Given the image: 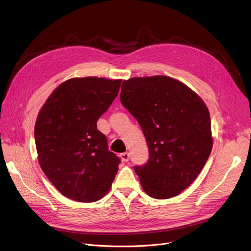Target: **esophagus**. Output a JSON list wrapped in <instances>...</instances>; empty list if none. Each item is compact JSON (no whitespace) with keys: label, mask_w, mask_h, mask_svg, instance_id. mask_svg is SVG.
Here are the masks:
<instances>
[{"label":"esophagus","mask_w":251,"mask_h":251,"mask_svg":"<svg viewBox=\"0 0 251 251\" xmlns=\"http://www.w3.org/2000/svg\"><path fill=\"white\" fill-rule=\"evenodd\" d=\"M120 157H121V160L123 161V162H128L129 161V157H130V154H129V152H122L121 154H120Z\"/></svg>","instance_id":"esophagus-1"}]
</instances>
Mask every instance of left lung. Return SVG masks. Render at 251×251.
Returning a JSON list of instances; mask_svg holds the SVG:
<instances>
[{
  "label": "left lung",
  "instance_id": "1",
  "mask_svg": "<svg viewBox=\"0 0 251 251\" xmlns=\"http://www.w3.org/2000/svg\"><path fill=\"white\" fill-rule=\"evenodd\" d=\"M120 100L149 147L148 163L134 167L143 190L156 200L178 195L201 172L213 149L205 103L187 85L163 75L124 80Z\"/></svg>",
  "mask_w": 251,
  "mask_h": 251
}]
</instances>
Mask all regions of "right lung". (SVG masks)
Here are the masks:
<instances>
[{"mask_svg":"<svg viewBox=\"0 0 251 251\" xmlns=\"http://www.w3.org/2000/svg\"><path fill=\"white\" fill-rule=\"evenodd\" d=\"M121 82L71 78L51 92L38 113V163L52 185L70 200L94 202L112 186L120 159L109 151L97 122L118 96Z\"/></svg>","mask_w":251,"mask_h":251,"instance_id":"add662e5","label":"right lung"}]
</instances>
